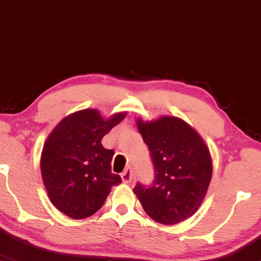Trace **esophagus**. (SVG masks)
<instances>
[{
    "label": "esophagus",
    "mask_w": 261,
    "mask_h": 261,
    "mask_svg": "<svg viewBox=\"0 0 261 261\" xmlns=\"http://www.w3.org/2000/svg\"><path fill=\"white\" fill-rule=\"evenodd\" d=\"M121 177L124 183H130L132 179H133V171H132V168H127V170L121 174Z\"/></svg>",
    "instance_id": "obj_1"
}]
</instances>
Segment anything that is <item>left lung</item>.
Here are the masks:
<instances>
[{
    "mask_svg": "<svg viewBox=\"0 0 261 261\" xmlns=\"http://www.w3.org/2000/svg\"><path fill=\"white\" fill-rule=\"evenodd\" d=\"M155 166L152 186L140 183L133 192L144 211L162 225H176L194 215L203 203L211 176L210 150L192 125L173 116L137 119Z\"/></svg>",
    "mask_w": 261,
    "mask_h": 261,
    "instance_id": "8db88e82",
    "label": "left lung"
}]
</instances>
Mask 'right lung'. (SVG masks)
Listing matches in <instances>:
<instances>
[{
    "label": "right lung",
    "instance_id": "1",
    "mask_svg": "<svg viewBox=\"0 0 261 261\" xmlns=\"http://www.w3.org/2000/svg\"><path fill=\"white\" fill-rule=\"evenodd\" d=\"M127 112L103 118L100 111L87 109L64 117L44 143L40 166L51 203L70 219L94 215L105 203L113 186L122 182L111 172L113 150L101 144Z\"/></svg>",
    "mask_w": 261,
    "mask_h": 261
}]
</instances>
